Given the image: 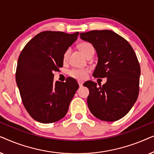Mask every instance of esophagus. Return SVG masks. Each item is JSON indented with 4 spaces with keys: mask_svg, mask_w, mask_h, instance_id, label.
I'll use <instances>...</instances> for the list:
<instances>
[{
    "mask_svg": "<svg viewBox=\"0 0 154 154\" xmlns=\"http://www.w3.org/2000/svg\"><path fill=\"white\" fill-rule=\"evenodd\" d=\"M78 83H79V85L80 87H82V86H83V81H78Z\"/></svg>",
    "mask_w": 154,
    "mask_h": 154,
    "instance_id": "34e87169",
    "label": "esophagus"
}]
</instances>
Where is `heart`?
<instances>
[{
  "label": "heart",
  "mask_w": 154,
  "mask_h": 154,
  "mask_svg": "<svg viewBox=\"0 0 154 154\" xmlns=\"http://www.w3.org/2000/svg\"><path fill=\"white\" fill-rule=\"evenodd\" d=\"M79 48L87 58L89 57H92L94 53V46L91 43H90V42L84 41L82 42L81 43H79ZM70 48H68V49L65 50L64 54H63V61H64V62H66V61L68 60L69 55H70ZM89 72V69H72L71 70H70V71H69V75L76 79L83 80L88 76Z\"/></svg>",
  "instance_id": "heart-1"
}]
</instances>
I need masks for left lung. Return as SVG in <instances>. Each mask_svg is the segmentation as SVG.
Returning a JSON list of instances; mask_svg holds the SVG:
<instances>
[{
    "instance_id": "obj_1",
    "label": "left lung",
    "mask_w": 154,
    "mask_h": 154,
    "mask_svg": "<svg viewBox=\"0 0 154 154\" xmlns=\"http://www.w3.org/2000/svg\"><path fill=\"white\" fill-rule=\"evenodd\" d=\"M80 36L91 43L97 52L93 76L107 78L106 83L99 87L93 81L84 83L90 91V111L101 121H118L129 112L138 97L141 70L135 52L125 38L112 31H90Z\"/></svg>"
}]
</instances>
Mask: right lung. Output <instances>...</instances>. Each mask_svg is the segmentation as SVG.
I'll return each mask as SVG.
<instances>
[{"mask_svg":"<svg viewBox=\"0 0 154 154\" xmlns=\"http://www.w3.org/2000/svg\"><path fill=\"white\" fill-rule=\"evenodd\" d=\"M79 32L39 33L24 46L19 57L16 82L23 104L33 119L54 123L63 119L79 88L73 78L53 82L52 71L63 66V54L76 41Z\"/></svg>","mask_w":154,"mask_h":154,"instance_id":"right-lung-1","label":"right lung"}]
</instances>
